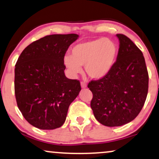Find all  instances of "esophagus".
I'll use <instances>...</instances> for the list:
<instances>
[{
	"mask_svg": "<svg viewBox=\"0 0 159 159\" xmlns=\"http://www.w3.org/2000/svg\"><path fill=\"white\" fill-rule=\"evenodd\" d=\"M81 88L84 89V88H86V86H87V84H86V82L82 81V82H81Z\"/></svg>",
	"mask_w": 159,
	"mask_h": 159,
	"instance_id": "esophagus-1",
	"label": "esophagus"
}]
</instances>
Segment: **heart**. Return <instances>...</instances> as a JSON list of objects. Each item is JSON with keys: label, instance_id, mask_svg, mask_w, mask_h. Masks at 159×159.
Wrapping results in <instances>:
<instances>
[{"label": "heart", "instance_id": "heart-1", "mask_svg": "<svg viewBox=\"0 0 159 159\" xmlns=\"http://www.w3.org/2000/svg\"><path fill=\"white\" fill-rule=\"evenodd\" d=\"M118 53V45L113 40H89L74 46L71 55H65L63 62L72 75L81 73V66L85 65L86 72L90 78L101 79L111 71Z\"/></svg>", "mask_w": 159, "mask_h": 159}]
</instances>
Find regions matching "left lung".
<instances>
[{"label":"left lung","instance_id":"8db88e82","mask_svg":"<svg viewBox=\"0 0 159 159\" xmlns=\"http://www.w3.org/2000/svg\"><path fill=\"white\" fill-rule=\"evenodd\" d=\"M116 36L119 49L111 71L88 84L93 94L91 107L94 117L110 127L134 120L143 108L148 91V73L143 53L126 35Z\"/></svg>","mask_w":159,"mask_h":159}]
</instances>
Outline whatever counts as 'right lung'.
I'll return each instance as SVG.
<instances>
[{
    "label": "right lung",
    "mask_w": 159,
    "mask_h": 159,
    "mask_svg": "<svg viewBox=\"0 0 159 159\" xmlns=\"http://www.w3.org/2000/svg\"><path fill=\"white\" fill-rule=\"evenodd\" d=\"M77 34L46 35L21 53L14 70L17 106L27 121L40 129L63 125L70 105L81 90L80 81L65 75L63 62Z\"/></svg>",
    "instance_id": "obj_1"
}]
</instances>
